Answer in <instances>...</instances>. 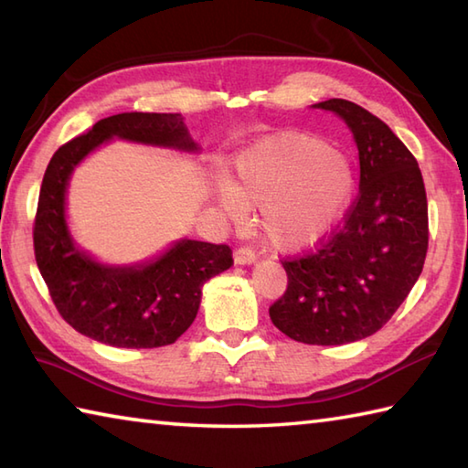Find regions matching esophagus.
I'll list each match as a JSON object with an SVG mask.
<instances>
[{"instance_id":"obj_1","label":"esophagus","mask_w":468,"mask_h":468,"mask_svg":"<svg viewBox=\"0 0 468 468\" xmlns=\"http://www.w3.org/2000/svg\"><path fill=\"white\" fill-rule=\"evenodd\" d=\"M256 254L250 250V248H238L234 252V262L236 264H254Z\"/></svg>"}]
</instances>
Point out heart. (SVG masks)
<instances>
[{
  "label": "heart",
  "instance_id": "heart-1",
  "mask_svg": "<svg viewBox=\"0 0 468 468\" xmlns=\"http://www.w3.org/2000/svg\"><path fill=\"white\" fill-rule=\"evenodd\" d=\"M351 161L307 133H279L252 143L236 159V184L220 179L216 199L242 226L261 207V228L274 248L297 252L335 230L351 204Z\"/></svg>",
  "mask_w": 468,
  "mask_h": 468
}]
</instances>
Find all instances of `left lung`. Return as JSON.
<instances>
[{"label":"left lung","mask_w":468,"mask_h":468,"mask_svg":"<svg viewBox=\"0 0 468 468\" xmlns=\"http://www.w3.org/2000/svg\"><path fill=\"white\" fill-rule=\"evenodd\" d=\"M313 109L346 121L359 151V196L319 250L284 262L287 292L269 309L276 329L307 346H343L392 319L422 272L428 204L420 167L384 121L329 99Z\"/></svg>","instance_id":"1"}]
</instances>
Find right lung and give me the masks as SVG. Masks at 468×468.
Wrapping results in <instances>:
<instances>
[{"label":"right lung","mask_w":468,"mask_h":468,"mask_svg":"<svg viewBox=\"0 0 468 468\" xmlns=\"http://www.w3.org/2000/svg\"><path fill=\"white\" fill-rule=\"evenodd\" d=\"M112 139L189 155L202 151L177 112H121L94 122L46 167L34 224L36 262L56 309L82 335L125 349L169 346L194 323L204 284L232 266V250L179 238L133 264L102 262L82 250L70 232L66 194L74 169Z\"/></svg>","instance_id":"obj_1"}]
</instances>
